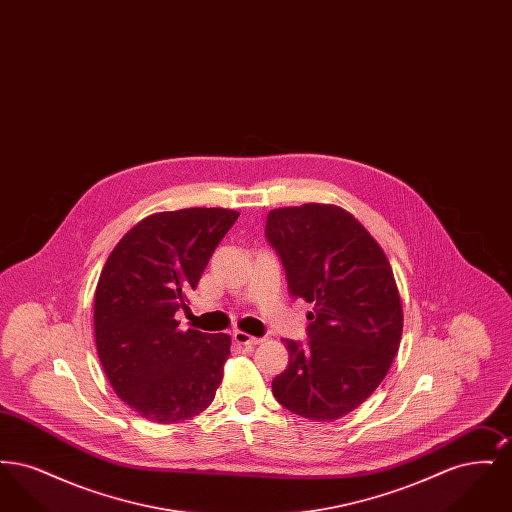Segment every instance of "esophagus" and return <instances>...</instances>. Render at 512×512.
I'll use <instances>...</instances> for the list:
<instances>
[{
  "label": "esophagus",
  "mask_w": 512,
  "mask_h": 512,
  "mask_svg": "<svg viewBox=\"0 0 512 512\" xmlns=\"http://www.w3.org/2000/svg\"><path fill=\"white\" fill-rule=\"evenodd\" d=\"M232 338L238 341V343H242V345H257V343H261V338H255V336H249V334H245L242 330H234V334H232Z\"/></svg>",
  "instance_id": "esophagus-1"
}]
</instances>
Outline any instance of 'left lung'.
<instances>
[{"label":"left lung","mask_w":512,"mask_h":512,"mask_svg":"<svg viewBox=\"0 0 512 512\" xmlns=\"http://www.w3.org/2000/svg\"><path fill=\"white\" fill-rule=\"evenodd\" d=\"M265 234L290 293L315 305L307 345L284 340L290 365L272 380V393L293 414L338 420L380 386L399 349L403 309L390 261L336 205L274 209Z\"/></svg>","instance_id":"8db88e82"}]
</instances>
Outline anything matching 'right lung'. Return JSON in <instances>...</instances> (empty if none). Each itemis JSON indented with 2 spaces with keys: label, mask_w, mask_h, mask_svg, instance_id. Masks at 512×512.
Masks as SVG:
<instances>
[{
  "label": "right lung",
  "mask_w": 512,
  "mask_h": 512,
  "mask_svg": "<svg viewBox=\"0 0 512 512\" xmlns=\"http://www.w3.org/2000/svg\"><path fill=\"white\" fill-rule=\"evenodd\" d=\"M240 213L192 207L155 213L124 234L94 301L99 361L122 401L159 424L205 411L230 355L228 334L180 330L176 311Z\"/></svg>",
  "instance_id": "right-lung-1"
}]
</instances>
